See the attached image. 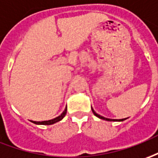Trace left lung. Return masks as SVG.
Wrapping results in <instances>:
<instances>
[{
  "mask_svg": "<svg viewBox=\"0 0 158 158\" xmlns=\"http://www.w3.org/2000/svg\"><path fill=\"white\" fill-rule=\"evenodd\" d=\"M92 110H93V114L96 116V117H98V118H100V119L106 120V121H119V122H121V121H124V120L126 119V118H122V119H110V118H105V117H103V116H100L99 114L96 113V111L93 110V108H92Z\"/></svg>",
  "mask_w": 158,
  "mask_h": 158,
  "instance_id": "left-lung-1",
  "label": "left lung"
}]
</instances>
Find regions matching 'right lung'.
Segmentation results:
<instances>
[{"instance_id":"right-lung-1","label":"right lung","mask_w":158,"mask_h":158,"mask_svg":"<svg viewBox=\"0 0 158 158\" xmlns=\"http://www.w3.org/2000/svg\"><path fill=\"white\" fill-rule=\"evenodd\" d=\"M66 110H67V108L65 107V109L64 110V111L61 113L60 115L58 116L57 118H52L51 120H46V121H41V122H38V121H32L31 120V122L32 123H34L35 124H43V125H50V124H53L57 123V122H59V121H60V120L63 119V118L65 117V114H66Z\"/></svg>"}]
</instances>
